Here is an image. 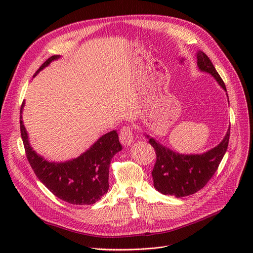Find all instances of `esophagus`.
Listing matches in <instances>:
<instances>
[{
    "mask_svg": "<svg viewBox=\"0 0 253 253\" xmlns=\"http://www.w3.org/2000/svg\"><path fill=\"white\" fill-rule=\"evenodd\" d=\"M120 141L124 147H128L133 142V133H132V129L130 127L122 128L121 132H120Z\"/></svg>",
    "mask_w": 253,
    "mask_h": 253,
    "instance_id": "1",
    "label": "esophagus"
}]
</instances>
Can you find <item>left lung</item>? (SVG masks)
Here are the masks:
<instances>
[{
	"instance_id": "obj_1",
	"label": "left lung",
	"mask_w": 253,
	"mask_h": 253,
	"mask_svg": "<svg viewBox=\"0 0 253 253\" xmlns=\"http://www.w3.org/2000/svg\"><path fill=\"white\" fill-rule=\"evenodd\" d=\"M197 65L199 71L214 78L217 84L224 90L229 100L227 88L214 65L200 50L197 51ZM143 134L149 138V142L154 147L157 155V161L152 172L155 189L163 195L181 198L201 190L215 173L228 149L230 127L216 147L202 154H180L149 134Z\"/></svg>"
}]
</instances>
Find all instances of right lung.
Returning <instances> with one entry per match:
<instances>
[{
    "label": "right lung",
    "mask_w": 253,
    "mask_h": 253,
    "mask_svg": "<svg viewBox=\"0 0 253 253\" xmlns=\"http://www.w3.org/2000/svg\"><path fill=\"white\" fill-rule=\"evenodd\" d=\"M60 55L48 58L34 75ZM20 109V131L26 157L37 177L57 198L74 205H91L100 200L109 190V169L113 157L122 150L116 130L100 136L91 147L77 158L64 162H50L39 155L31 145L29 133L22 121Z\"/></svg>",
    "instance_id": "obj_1"
}]
</instances>
